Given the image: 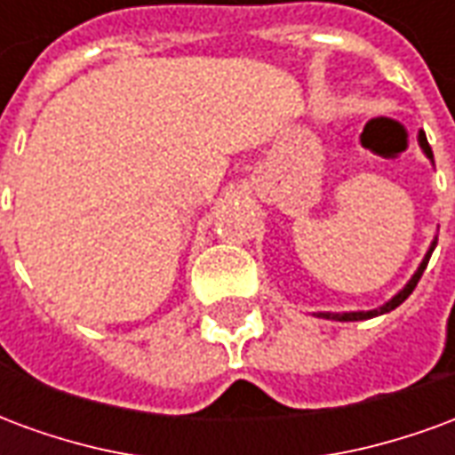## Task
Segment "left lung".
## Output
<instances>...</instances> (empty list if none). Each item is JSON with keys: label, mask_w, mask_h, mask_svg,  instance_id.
<instances>
[{"label": "left lung", "mask_w": 455, "mask_h": 455, "mask_svg": "<svg viewBox=\"0 0 455 455\" xmlns=\"http://www.w3.org/2000/svg\"><path fill=\"white\" fill-rule=\"evenodd\" d=\"M419 143H421V148H424V153L429 156L431 160H434V153H431V146H429V140H427V136L424 133H419ZM434 246H436V238H434V243H431L429 248V253L424 256V260H421V266L419 270L414 273V277H411L410 283H407V287L402 290L400 295H395L387 302L385 307H380V309H372V312H348V315H319V316H326V319H339V322H361V319H371V316H378V315H385V312H390V309H395V307H400L407 297L414 292V287H417V283H419V277L424 275V270H427V263H429V258L431 253H434Z\"/></svg>", "instance_id": "1"}]
</instances>
